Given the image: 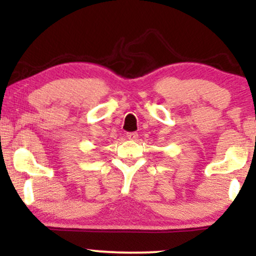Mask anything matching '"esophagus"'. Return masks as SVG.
I'll return each instance as SVG.
<instances>
[{"mask_svg":"<svg viewBox=\"0 0 256 256\" xmlns=\"http://www.w3.org/2000/svg\"><path fill=\"white\" fill-rule=\"evenodd\" d=\"M126 137H128L130 140H136L138 138V134L137 132H128Z\"/></svg>","mask_w":256,"mask_h":256,"instance_id":"1","label":"esophagus"}]
</instances>
